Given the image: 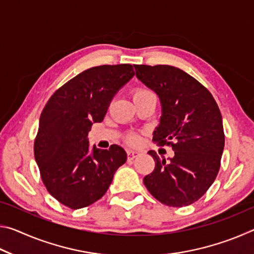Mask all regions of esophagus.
Returning a JSON list of instances; mask_svg holds the SVG:
<instances>
[{
    "instance_id": "1",
    "label": "esophagus",
    "mask_w": 254,
    "mask_h": 254,
    "mask_svg": "<svg viewBox=\"0 0 254 254\" xmlns=\"http://www.w3.org/2000/svg\"><path fill=\"white\" fill-rule=\"evenodd\" d=\"M139 156V152L132 151V150H128L127 151V160H133V159Z\"/></svg>"
}]
</instances>
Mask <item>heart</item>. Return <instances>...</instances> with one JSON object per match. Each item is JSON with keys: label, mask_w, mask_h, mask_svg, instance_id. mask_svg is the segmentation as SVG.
<instances>
[{"label": "heart", "mask_w": 254, "mask_h": 254, "mask_svg": "<svg viewBox=\"0 0 254 254\" xmlns=\"http://www.w3.org/2000/svg\"><path fill=\"white\" fill-rule=\"evenodd\" d=\"M150 95H153V94L149 91L147 88H142V87H139V88H135L134 91L132 92V97H133V101L135 100H139V98H143V97H147ZM126 141L131 145H136L139 143L140 141V137L135 133H130V134H127L126 137Z\"/></svg>", "instance_id": "obj_1"}]
</instances>
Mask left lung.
<instances>
[{"mask_svg": "<svg viewBox=\"0 0 254 254\" xmlns=\"http://www.w3.org/2000/svg\"><path fill=\"white\" fill-rule=\"evenodd\" d=\"M137 79L160 98L162 115L153 141L170 145L166 160L156 151V167L143 183L154 198L173 207L190 205L214 183L221 167L225 135L222 114L205 86L184 70L168 65H134Z\"/></svg>", "mask_w": 254, "mask_h": 254, "instance_id": "1", "label": "left lung"}]
</instances>
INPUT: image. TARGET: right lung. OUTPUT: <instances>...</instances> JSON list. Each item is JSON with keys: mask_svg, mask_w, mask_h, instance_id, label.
I'll return each instance as SVG.
<instances>
[{"mask_svg": "<svg viewBox=\"0 0 254 254\" xmlns=\"http://www.w3.org/2000/svg\"><path fill=\"white\" fill-rule=\"evenodd\" d=\"M133 76L128 64L92 67L58 88L42 110L34 158L47 190L67 207L83 208L102 198L127 161V152L117 144L89 151L87 135Z\"/></svg>", "mask_w": 254, "mask_h": 254, "instance_id": "obj_1", "label": "right lung"}]
</instances>
